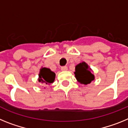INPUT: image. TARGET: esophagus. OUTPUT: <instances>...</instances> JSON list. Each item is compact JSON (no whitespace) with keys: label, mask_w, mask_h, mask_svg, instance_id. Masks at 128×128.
<instances>
[{"label":"esophagus","mask_w":128,"mask_h":128,"mask_svg":"<svg viewBox=\"0 0 128 128\" xmlns=\"http://www.w3.org/2000/svg\"><path fill=\"white\" fill-rule=\"evenodd\" d=\"M61 70L63 71V72L67 71L68 70V67H67V66H62V67H61Z\"/></svg>","instance_id":"34e87169"}]
</instances>
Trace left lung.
Instances as JSON below:
<instances>
[{"label":"left lung","mask_w":128,"mask_h":128,"mask_svg":"<svg viewBox=\"0 0 128 128\" xmlns=\"http://www.w3.org/2000/svg\"><path fill=\"white\" fill-rule=\"evenodd\" d=\"M92 70L85 62H82L75 66L74 72L76 80L81 84H90L95 79V76L92 73Z\"/></svg>","instance_id":"8db88e82"}]
</instances>
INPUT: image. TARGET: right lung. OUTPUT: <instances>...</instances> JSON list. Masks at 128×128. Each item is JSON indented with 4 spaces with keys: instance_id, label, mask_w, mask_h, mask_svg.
<instances>
[{
    "instance_id": "1",
    "label": "right lung",
    "mask_w": 128,
    "mask_h": 128,
    "mask_svg": "<svg viewBox=\"0 0 128 128\" xmlns=\"http://www.w3.org/2000/svg\"><path fill=\"white\" fill-rule=\"evenodd\" d=\"M55 79V73L50 69L42 67L40 69L38 80L42 85H50Z\"/></svg>"
}]
</instances>
